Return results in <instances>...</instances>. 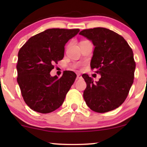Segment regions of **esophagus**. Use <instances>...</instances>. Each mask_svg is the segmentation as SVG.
<instances>
[{
  "label": "esophagus",
  "mask_w": 147,
  "mask_h": 147,
  "mask_svg": "<svg viewBox=\"0 0 147 147\" xmlns=\"http://www.w3.org/2000/svg\"><path fill=\"white\" fill-rule=\"evenodd\" d=\"M81 78H82V75H81V74L78 73L77 75V79H81Z\"/></svg>",
  "instance_id": "1"
}]
</instances>
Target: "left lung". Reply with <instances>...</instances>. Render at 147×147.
Wrapping results in <instances>:
<instances>
[{
  "label": "left lung",
  "instance_id": "left-lung-1",
  "mask_svg": "<svg viewBox=\"0 0 147 147\" xmlns=\"http://www.w3.org/2000/svg\"><path fill=\"white\" fill-rule=\"evenodd\" d=\"M79 34L95 46L90 67L101 75L94 82L86 74L82 75L87 85L84 100L95 112L114 110L125 101L133 83L136 62L132 49L122 36L106 28L84 30Z\"/></svg>",
  "mask_w": 147,
  "mask_h": 147
}]
</instances>
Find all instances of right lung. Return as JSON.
<instances>
[{
    "label": "right lung",
    "instance_id": "obj_1",
    "mask_svg": "<svg viewBox=\"0 0 147 147\" xmlns=\"http://www.w3.org/2000/svg\"><path fill=\"white\" fill-rule=\"evenodd\" d=\"M79 29L52 28L29 38L18 54L17 82L25 102L31 109L41 113L57 110L77 75L64 71L59 79L50 72L64 56L65 43L79 33Z\"/></svg>",
    "mask_w": 147,
    "mask_h": 147
}]
</instances>
